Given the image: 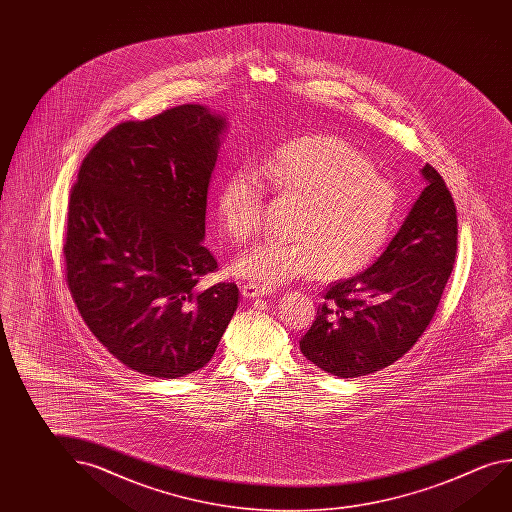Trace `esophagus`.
<instances>
[{
  "mask_svg": "<svg viewBox=\"0 0 512 512\" xmlns=\"http://www.w3.org/2000/svg\"><path fill=\"white\" fill-rule=\"evenodd\" d=\"M273 293H275V291H273V289H269V287H262V285H257V284L243 285L244 298H259V296H269V294H273Z\"/></svg>",
  "mask_w": 512,
  "mask_h": 512,
  "instance_id": "esophagus-1",
  "label": "esophagus"
}]
</instances>
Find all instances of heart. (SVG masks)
I'll list each match as a JSON object with an SVG mask.
<instances>
[{"label":"heart","instance_id":"1","mask_svg":"<svg viewBox=\"0 0 512 512\" xmlns=\"http://www.w3.org/2000/svg\"><path fill=\"white\" fill-rule=\"evenodd\" d=\"M303 202L296 241H262L235 260L234 271L264 287L298 278H339L368 266L393 230L400 193L373 160L336 135H307L282 144L252 168L225 178L216 198L219 225L235 243L264 221V184Z\"/></svg>","mask_w":512,"mask_h":512}]
</instances>
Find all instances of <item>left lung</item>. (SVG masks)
I'll use <instances>...</instances> for the list:
<instances>
[{
	"label": "left lung",
	"instance_id": "8db88e82",
	"mask_svg": "<svg viewBox=\"0 0 512 512\" xmlns=\"http://www.w3.org/2000/svg\"><path fill=\"white\" fill-rule=\"evenodd\" d=\"M425 187L386 250L359 275L328 285L325 303L300 341L307 361L337 378L386 368L425 332L452 275L457 210L430 164Z\"/></svg>",
	"mask_w": 512,
	"mask_h": 512
}]
</instances>
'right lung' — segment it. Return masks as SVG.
Wrapping results in <instances>:
<instances>
[{"mask_svg":"<svg viewBox=\"0 0 512 512\" xmlns=\"http://www.w3.org/2000/svg\"><path fill=\"white\" fill-rule=\"evenodd\" d=\"M227 132L225 114L196 103L126 121L89 151L71 191L69 291L98 341L148 377L202 369L239 303L235 284L200 287L218 268L203 241Z\"/></svg>","mask_w":512,"mask_h":512,"instance_id":"right-lung-1","label":"right lung"}]
</instances>
